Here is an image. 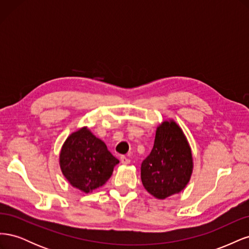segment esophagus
I'll list each match as a JSON object with an SVG mask.
<instances>
[{"mask_svg": "<svg viewBox=\"0 0 249 249\" xmlns=\"http://www.w3.org/2000/svg\"><path fill=\"white\" fill-rule=\"evenodd\" d=\"M120 162H122L123 164H130L131 160L129 159V158H126L125 156H122L120 157Z\"/></svg>", "mask_w": 249, "mask_h": 249, "instance_id": "esophagus-1", "label": "esophagus"}]
</instances>
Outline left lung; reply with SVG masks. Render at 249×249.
<instances>
[{"instance_id":"obj_1","label":"left lung","mask_w":249,"mask_h":249,"mask_svg":"<svg viewBox=\"0 0 249 249\" xmlns=\"http://www.w3.org/2000/svg\"><path fill=\"white\" fill-rule=\"evenodd\" d=\"M192 167L191 149L182 130L175 122H165L157 129L152 152L141 163L143 186L164 199L184 189Z\"/></svg>"}]
</instances>
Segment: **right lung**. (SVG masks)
<instances>
[{
	"label": "right lung",
	"instance_id": "add662e5",
	"mask_svg": "<svg viewBox=\"0 0 249 249\" xmlns=\"http://www.w3.org/2000/svg\"><path fill=\"white\" fill-rule=\"evenodd\" d=\"M119 163L105 143L86 127L66 139L60 154V166L67 180L83 192L101 187Z\"/></svg>",
	"mask_w": 249,
	"mask_h": 249
}]
</instances>
